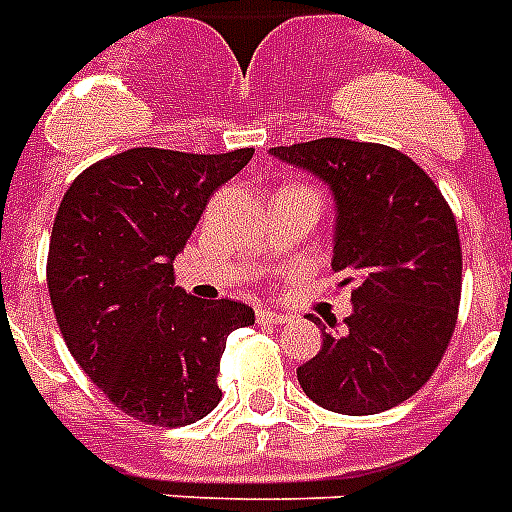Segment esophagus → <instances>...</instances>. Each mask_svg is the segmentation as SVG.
<instances>
[{"label": "esophagus", "instance_id": "34e87169", "mask_svg": "<svg viewBox=\"0 0 512 512\" xmlns=\"http://www.w3.org/2000/svg\"><path fill=\"white\" fill-rule=\"evenodd\" d=\"M255 318H257V323H263V326H270V323H284L286 321L284 313H276V310H265V307H257Z\"/></svg>", "mask_w": 512, "mask_h": 512}]
</instances>
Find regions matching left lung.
Here are the masks:
<instances>
[{
    "label": "left lung",
    "instance_id": "left-lung-1",
    "mask_svg": "<svg viewBox=\"0 0 512 512\" xmlns=\"http://www.w3.org/2000/svg\"><path fill=\"white\" fill-rule=\"evenodd\" d=\"M270 155L321 178L334 197L331 268L352 313L321 328L297 368L302 392L331 413L373 415L413 397L442 360L460 305L455 215L423 168L384 144L315 139Z\"/></svg>",
    "mask_w": 512,
    "mask_h": 512
}]
</instances>
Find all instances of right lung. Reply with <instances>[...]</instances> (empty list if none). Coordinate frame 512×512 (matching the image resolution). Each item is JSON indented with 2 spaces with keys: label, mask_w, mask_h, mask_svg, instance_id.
<instances>
[{
  "label": "right lung",
  "mask_w": 512,
  "mask_h": 512,
  "mask_svg": "<svg viewBox=\"0 0 512 512\" xmlns=\"http://www.w3.org/2000/svg\"><path fill=\"white\" fill-rule=\"evenodd\" d=\"M252 155L136 147L94 162L62 197L47 260L54 315L83 373L136 421L205 418L228 334L255 323L249 305L173 286L207 199Z\"/></svg>",
  "instance_id": "obj_1"
}]
</instances>
